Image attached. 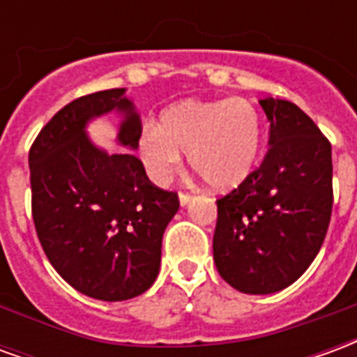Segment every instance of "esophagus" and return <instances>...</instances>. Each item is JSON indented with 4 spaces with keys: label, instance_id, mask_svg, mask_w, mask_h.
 Wrapping results in <instances>:
<instances>
[{
    "label": "esophagus",
    "instance_id": "obj_1",
    "mask_svg": "<svg viewBox=\"0 0 357 357\" xmlns=\"http://www.w3.org/2000/svg\"><path fill=\"white\" fill-rule=\"evenodd\" d=\"M191 199H193V195L191 193H185V191H181V193H179V202H181V206H185L187 202L191 201Z\"/></svg>",
    "mask_w": 357,
    "mask_h": 357
}]
</instances>
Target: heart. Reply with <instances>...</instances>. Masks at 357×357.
Listing matches in <instances>:
<instances>
[{"mask_svg": "<svg viewBox=\"0 0 357 357\" xmlns=\"http://www.w3.org/2000/svg\"><path fill=\"white\" fill-rule=\"evenodd\" d=\"M262 114L248 99L181 101L145 126L137 153L156 181L170 179L189 153V164L206 185L231 189L252 172L262 143Z\"/></svg>", "mask_w": 357, "mask_h": 357, "instance_id": "obj_1", "label": "heart"}]
</instances>
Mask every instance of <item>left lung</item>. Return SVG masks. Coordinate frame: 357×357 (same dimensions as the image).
Returning a JSON list of instances; mask_svg holds the SVG:
<instances>
[{
    "label": "left lung",
    "instance_id": "obj_1",
    "mask_svg": "<svg viewBox=\"0 0 357 357\" xmlns=\"http://www.w3.org/2000/svg\"><path fill=\"white\" fill-rule=\"evenodd\" d=\"M269 149L218 199L214 262L233 289L269 294L292 284L319 252L333 210L329 139L294 102L262 99Z\"/></svg>",
    "mask_w": 357,
    "mask_h": 357
}]
</instances>
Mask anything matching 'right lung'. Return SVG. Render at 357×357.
Here are the masks:
<instances>
[{"mask_svg": "<svg viewBox=\"0 0 357 357\" xmlns=\"http://www.w3.org/2000/svg\"><path fill=\"white\" fill-rule=\"evenodd\" d=\"M124 88L84 95L65 105L30 147L36 233L51 266L91 298L118 302L155 283L162 235L179 208L135 155H107L84 132L110 110L124 112L118 141L137 149L139 116Z\"/></svg>", "mask_w": 357, "mask_h": 357, "instance_id": "1", "label": "right lung"}]
</instances>
